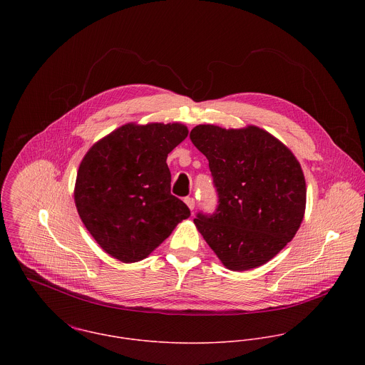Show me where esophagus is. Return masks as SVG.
I'll list each match as a JSON object with an SVG mask.
<instances>
[{
	"instance_id": "esophagus-1",
	"label": "esophagus",
	"mask_w": 365,
	"mask_h": 365,
	"mask_svg": "<svg viewBox=\"0 0 365 365\" xmlns=\"http://www.w3.org/2000/svg\"><path fill=\"white\" fill-rule=\"evenodd\" d=\"M185 204H187L188 208L191 209V210H194L195 205H197V201H195V198L188 197V198H185Z\"/></svg>"
}]
</instances>
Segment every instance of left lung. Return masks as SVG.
<instances>
[{
    "label": "left lung",
    "mask_w": 365,
    "mask_h": 365,
    "mask_svg": "<svg viewBox=\"0 0 365 365\" xmlns=\"http://www.w3.org/2000/svg\"><path fill=\"white\" fill-rule=\"evenodd\" d=\"M190 138L205 155L217 207L194 219L209 247L232 271L260 267L298 232L307 184L292 152L257 126H195Z\"/></svg>",
    "instance_id": "obj_1"
}]
</instances>
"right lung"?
Segmentation results:
<instances>
[{"instance_id": "obj_1", "label": "right lung", "mask_w": 365, "mask_h": 365, "mask_svg": "<svg viewBox=\"0 0 365 365\" xmlns=\"http://www.w3.org/2000/svg\"><path fill=\"white\" fill-rule=\"evenodd\" d=\"M188 135L181 123H128L83 158L74 188L78 215L109 256L146 259L184 219L188 207L171 195L168 153Z\"/></svg>"}]
</instances>
